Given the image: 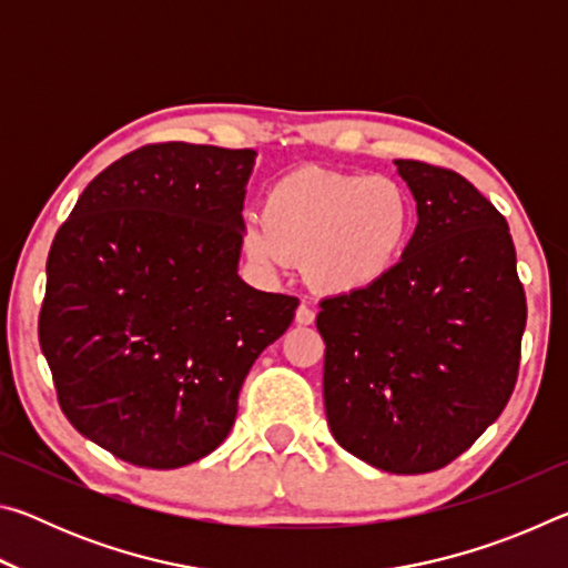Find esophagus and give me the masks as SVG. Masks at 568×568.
Here are the masks:
<instances>
[{
	"label": "esophagus",
	"mask_w": 568,
	"mask_h": 568,
	"mask_svg": "<svg viewBox=\"0 0 568 568\" xmlns=\"http://www.w3.org/2000/svg\"><path fill=\"white\" fill-rule=\"evenodd\" d=\"M315 321V311L307 303H301L297 305V311H295V323H301V325H311Z\"/></svg>",
	"instance_id": "obj_1"
}]
</instances>
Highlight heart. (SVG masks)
<instances>
[{
	"label": "heart",
	"mask_w": 568,
	"mask_h": 568,
	"mask_svg": "<svg viewBox=\"0 0 568 568\" xmlns=\"http://www.w3.org/2000/svg\"><path fill=\"white\" fill-rule=\"evenodd\" d=\"M410 225V197L396 180L303 168L271 187L265 217H247L245 250L273 271L305 261L321 291L353 293L398 263Z\"/></svg>",
	"instance_id": "b5f03b06"
}]
</instances>
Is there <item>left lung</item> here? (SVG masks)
Masks as SVG:
<instances>
[{
  "instance_id": "1",
  "label": "left lung",
  "mask_w": 568,
  "mask_h": 568,
  "mask_svg": "<svg viewBox=\"0 0 568 568\" xmlns=\"http://www.w3.org/2000/svg\"><path fill=\"white\" fill-rule=\"evenodd\" d=\"M418 203L400 263L323 297V398L335 440L388 474L448 466L516 388L526 293L506 217L458 172L396 160Z\"/></svg>"
}]
</instances>
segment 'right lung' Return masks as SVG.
I'll list each match as a JSON object with an SVG mask.
<instances>
[{
  "label": "right lung",
  "mask_w": 568,
  "mask_h": 568,
  "mask_svg": "<svg viewBox=\"0 0 568 568\" xmlns=\"http://www.w3.org/2000/svg\"><path fill=\"white\" fill-rule=\"evenodd\" d=\"M253 150L152 142L77 200L47 257L40 345L84 438L142 468L207 456L297 297L237 277Z\"/></svg>",
  "instance_id": "1"
}]
</instances>
